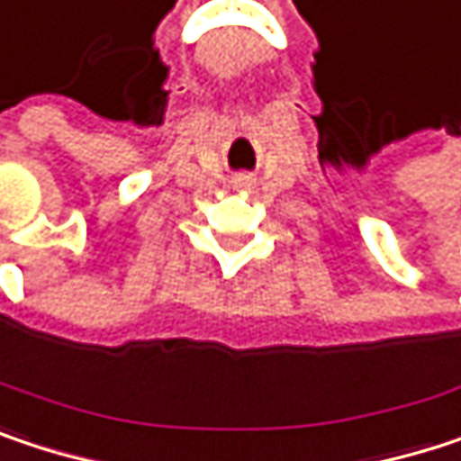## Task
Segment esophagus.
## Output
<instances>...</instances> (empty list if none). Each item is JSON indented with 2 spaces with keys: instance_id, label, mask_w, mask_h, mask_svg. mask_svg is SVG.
<instances>
[{
  "instance_id": "obj_1",
  "label": "esophagus",
  "mask_w": 461,
  "mask_h": 461,
  "mask_svg": "<svg viewBox=\"0 0 461 461\" xmlns=\"http://www.w3.org/2000/svg\"><path fill=\"white\" fill-rule=\"evenodd\" d=\"M237 181H245V184H250V178H237Z\"/></svg>"
}]
</instances>
